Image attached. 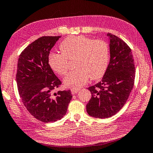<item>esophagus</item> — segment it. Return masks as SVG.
<instances>
[{
  "mask_svg": "<svg viewBox=\"0 0 153 153\" xmlns=\"http://www.w3.org/2000/svg\"><path fill=\"white\" fill-rule=\"evenodd\" d=\"M80 91V88H71V92L73 94H76L77 93H79V92Z\"/></svg>",
  "mask_w": 153,
  "mask_h": 153,
  "instance_id": "obj_1",
  "label": "esophagus"
}]
</instances>
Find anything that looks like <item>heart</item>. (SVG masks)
I'll return each mask as SVG.
<instances>
[{"mask_svg": "<svg viewBox=\"0 0 153 153\" xmlns=\"http://www.w3.org/2000/svg\"><path fill=\"white\" fill-rule=\"evenodd\" d=\"M62 53H51L48 62L54 72L60 76L68 73L69 61L75 59L74 67L65 77V85L71 88L84 85L89 77L93 80L101 78L107 69L110 49L105 40H93L84 36H71L60 45Z\"/></svg>", "mask_w": 153, "mask_h": 153, "instance_id": "1", "label": "heart"}]
</instances>
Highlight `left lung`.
Segmentation results:
<instances>
[{"mask_svg": "<svg viewBox=\"0 0 153 153\" xmlns=\"http://www.w3.org/2000/svg\"><path fill=\"white\" fill-rule=\"evenodd\" d=\"M107 35L110 39V62L101 81L88 88L92 95L86 111L90 116L99 119L113 116L123 107L133 88L135 78L130 47L114 34Z\"/></svg>", "mask_w": 153, "mask_h": 153, "instance_id": "obj_1", "label": "left lung"}]
</instances>
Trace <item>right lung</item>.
<instances>
[{
  "label": "right lung",
  "instance_id": "right-lung-1",
  "mask_svg": "<svg viewBox=\"0 0 153 153\" xmlns=\"http://www.w3.org/2000/svg\"><path fill=\"white\" fill-rule=\"evenodd\" d=\"M60 38L42 36L22 51L17 65L16 79L20 97L31 115L43 123L61 119L72 99L70 90H54L62 84L48 62L50 51Z\"/></svg>",
  "mask_w": 153,
  "mask_h": 153
}]
</instances>
